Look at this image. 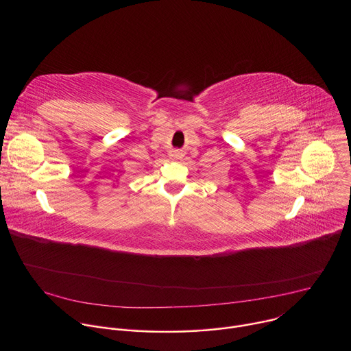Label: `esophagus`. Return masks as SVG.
Instances as JSON below:
<instances>
[{"mask_svg":"<svg viewBox=\"0 0 351 351\" xmlns=\"http://www.w3.org/2000/svg\"><path fill=\"white\" fill-rule=\"evenodd\" d=\"M170 156H171V158L178 160V158H181V156H182V154H181L178 150H174V152H171V154H170Z\"/></svg>","mask_w":351,"mask_h":351,"instance_id":"1","label":"esophagus"}]
</instances>
